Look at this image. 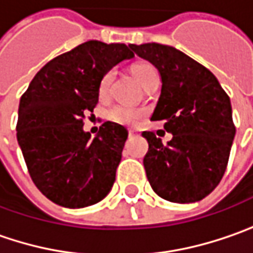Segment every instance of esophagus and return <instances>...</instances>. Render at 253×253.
<instances>
[{"instance_id": "esophagus-1", "label": "esophagus", "mask_w": 253, "mask_h": 253, "mask_svg": "<svg viewBox=\"0 0 253 253\" xmlns=\"http://www.w3.org/2000/svg\"><path fill=\"white\" fill-rule=\"evenodd\" d=\"M131 136H134V133L131 130H128V137H131Z\"/></svg>"}]
</instances>
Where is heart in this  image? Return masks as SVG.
<instances>
[{
    "mask_svg": "<svg viewBox=\"0 0 253 253\" xmlns=\"http://www.w3.org/2000/svg\"><path fill=\"white\" fill-rule=\"evenodd\" d=\"M131 71H133V76L137 79V82L140 83L143 87H146L149 83H152L155 79H159L156 68L153 67L152 64H149V63H139V64L133 66ZM112 79L113 71H107L101 77L100 84H98V96L101 98H104L109 94ZM144 116H146V112L143 109L128 107V106H123V104H114L107 110V119L113 123H117V125H122V126H133L137 122H140Z\"/></svg>",
    "mask_w": 253,
    "mask_h": 253,
    "instance_id": "b5f03b06",
    "label": "heart"
}]
</instances>
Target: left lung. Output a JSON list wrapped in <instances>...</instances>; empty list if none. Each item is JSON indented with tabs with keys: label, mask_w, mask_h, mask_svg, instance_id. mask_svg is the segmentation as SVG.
I'll return each instance as SVG.
<instances>
[{
	"label": "left lung",
	"mask_w": 253,
	"mask_h": 253,
	"mask_svg": "<svg viewBox=\"0 0 253 253\" xmlns=\"http://www.w3.org/2000/svg\"><path fill=\"white\" fill-rule=\"evenodd\" d=\"M150 61L162 77V93L152 120H165L173 134L163 144L143 131L149 150L143 165L152 189L163 199L192 203L206 198L223 177L236 128L229 96L215 76L169 45H128Z\"/></svg>",
	"instance_id": "1"
}]
</instances>
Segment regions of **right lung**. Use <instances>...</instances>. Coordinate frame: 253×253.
<instances>
[{"mask_svg":"<svg viewBox=\"0 0 253 253\" xmlns=\"http://www.w3.org/2000/svg\"><path fill=\"white\" fill-rule=\"evenodd\" d=\"M133 55L126 44L83 42L48 61L21 96L17 140L34 185L54 203L85 208L112 190L128 133L106 122L90 139L83 120L98 103L101 77Z\"/></svg>","mask_w":253,"mask_h":253,"instance_id":"obj_1","label":"right lung"}]
</instances>
